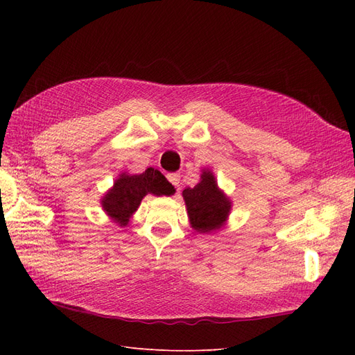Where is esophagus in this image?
<instances>
[{
    "mask_svg": "<svg viewBox=\"0 0 355 355\" xmlns=\"http://www.w3.org/2000/svg\"><path fill=\"white\" fill-rule=\"evenodd\" d=\"M167 179H168L171 185H175L176 188L179 187V184H180V175L179 173H170V175H167Z\"/></svg>",
    "mask_w": 355,
    "mask_h": 355,
    "instance_id": "esophagus-1",
    "label": "esophagus"
}]
</instances>
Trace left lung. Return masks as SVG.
<instances>
[{
	"mask_svg": "<svg viewBox=\"0 0 355 355\" xmlns=\"http://www.w3.org/2000/svg\"><path fill=\"white\" fill-rule=\"evenodd\" d=\"M182 196L187 204L191 227L197 232L218 231L227 223L231 200L219 189L210 170H204L198 184L194 188H185Z\"/></svg>",
	"mask_w": 355,
	"mask_h": 355,
	"instance_id": "left-lung-1",
	"label": "left lung"
}]
</instances>
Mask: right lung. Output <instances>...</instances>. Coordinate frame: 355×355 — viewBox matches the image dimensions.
<instances>
[{
	"mask_svg": "<svg viewBox=\"0 0 355 355\" xmlns=\"http://www.w3.org/2000/svg\"><path fill=\"white\" fill-rule=\"evenodd\" d=\"M146 194L171 196L175 187L157 168L149 167L141 175L121 173L114 187L101 200L105 213L120 227H127Z\"/></svg>",
	"mask_w": 355,
	"mask_h": 355,
	"instance_id": "right-lung-1",
	"label": "right lung"
}]
</instances>
